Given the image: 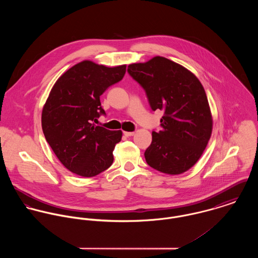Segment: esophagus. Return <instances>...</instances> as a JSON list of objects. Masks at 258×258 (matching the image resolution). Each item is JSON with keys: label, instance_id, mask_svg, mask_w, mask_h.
<instances>
[{"label": "esophagus", "instance_id": "esophagus-1", "mask_svg": "<svg viewBox=\"0 0 258 258\" xmlns=\"http://www.w3.org/2000/svg\"><path fill=\"white\" fill-rule=\"evenodd\" d=\"M123 134H124L126 137H131V136H133L135 133H134V132H126V131H124Z\"/></svg>", "mask_w": 258, "mask_h": 258}]
</instances>
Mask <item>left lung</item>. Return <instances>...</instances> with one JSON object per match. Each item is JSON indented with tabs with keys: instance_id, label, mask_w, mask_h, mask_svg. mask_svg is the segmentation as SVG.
<instances>
[{
	"instance_id": "8db88e82",
	"label": "left lung",
	"mask_w": 258,
	"mask_h": 258,
	"mask_svg": "<svg viewBox=\"0 0 258 258\" xmlns=\"http://www.w3.org/2000/svg\"><path fill=\"white\" fill-rule=\"evenodd\" d=\"M127 72L144 88L152 110L164 112L162 130L152 132L145 151L153 169L179 175L201 158L213 131V117L206 91L198 77L163 56L132 63Z\"/></svg>"
}]
</instances>
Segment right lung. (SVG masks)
<instances>
[{
    "mask_svg": "<svg viewBox=\"0 0 258 258\" xmlns=\"http://www.w3.org/2000/svg\"><path fill=\"white\" fill-rule=\"evenodd\" d=\"M126 73V64L107 68L83 60L62 74L43 105L44 137L61 164L81 177H94L113 163V150L122 131H110L95 123L105 115L100 96Z\"/></svg>",
    "mask_w": 258,
    "mask_h": 258,
    "instance_id": "1",
    "label": "right lung"
}]
</instances>
